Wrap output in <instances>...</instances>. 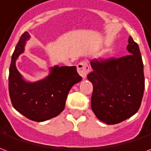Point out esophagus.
Here are the masks:
<instances>
[{
    "mask_svg": "<svg viewBox=\"0 0 151 151\" xmlns=\"http://www.w3.org/2000/svg\"><path fill=\"white\" fill-rule=\"evenodd\" d=\"M77 68H78V72L79 74L82 76L83 78H85L89 71H90V65H89L88 62L85 61V60L82 61L78 65Z\"/></svg>",
    "mask_w": 151,
    "mask_h": 151,
    "instance_id": "esophagus-1",
    "label": "esophagus"
}]
</instances>
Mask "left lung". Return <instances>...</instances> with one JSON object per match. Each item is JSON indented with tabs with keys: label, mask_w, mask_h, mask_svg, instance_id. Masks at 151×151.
<instances>
[{
	"label": "left lung",
	"mask_w": 151,
	"mask_h": 151,
	"mask_svg": "<svg viewBox=\"0 0 151 151\" xmlns=\"http://www.w3.org/2000/svg\"><path fill=\"white\" fill-rule=\"evenodd\" d=\"M128 56L94 59L87 78L93 85L91 108L99 120L115 124L138 111L145 89L143 62L137 43L130 36Z\"/></svg>",
	"instance_id": "8db88e82"
}]
</instances>
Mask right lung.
I'll list each match as a JSON object with an SVG mask.
<instances>
[{
    "instance_id": "right-lung-1",
    "label": "right lung",
    "mask_w": 151,
    "mask_h": 151,
    "mask_svg": "<svg viewBox=\"0 0 151 151\" xmlns=\"http://www.w3.org/2000/svg\"><path fill=\"white\" fill-rule=\"evenodd\" d=\"M30 35L24 32L12 55L9 75V92L13 107L24 116L37 122L58 116L65 108L67 95L73 86L82 80L76 66H55L46 78L36 82H25L15 65L23 52Z\"/></svg>"
}]
</instances>
